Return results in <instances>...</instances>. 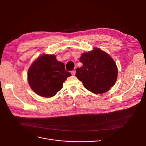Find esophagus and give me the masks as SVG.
Wrapping results in <instances>:
<instances>
[{
  "label": "esophagus",
  "instance_id": "esophagus-1",
  "mask_svg": "<svg viewBox=\"0 0 146 146\" xmlns=\"http://www.w3.org/2000/svg\"><path fill=\"white\" fill-rule=\"evenodd\" d=\"M71 74L73 75V76H74L75 75V74H76V71L75 70H72L71 71Z\"/></svg>",
  "mask_w": 146,
  "mask_h": 146
}]
</instances>
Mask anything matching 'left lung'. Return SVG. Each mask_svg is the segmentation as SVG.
Masks as SVG:
<instances>
[{"label":"left lung","mask_w":146,"mask_h":146,"mask_svg":"<svg viewBox=\"0 0 146 146\" xmlns=\"http://www.w3.org/2000/svg\"><path fill=\"white\" fill-rule=\"evenodd\" d=\"M82 66L76 69V76L84 87L94 94L108 91L117 80L118 69L115 62L99 48L82 54L80 58Z\"/></svg>","instance_id":"left-lung-1"}]
</instances>
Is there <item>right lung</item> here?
<instances>
[{"label":"right lung","mask_w":146,"mask_h":146,"mask_svg":"<svg viewBox=\"0 0 146 146\" xmlns=\"http://www.w3.org/2000/svg\"><path fill=\"white\" fill-rule=\"evenodd\" d=\"M71 76L65 65L53 55H43L33 62L28 73V82L37 95L50 98L61 90L64 82Z\"/></svg>","instance_id":"1"}]
</instances>
